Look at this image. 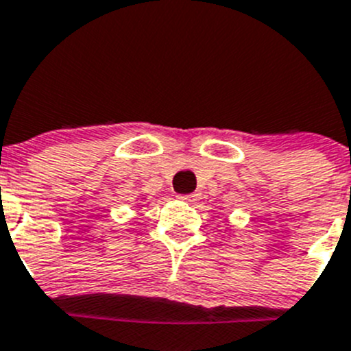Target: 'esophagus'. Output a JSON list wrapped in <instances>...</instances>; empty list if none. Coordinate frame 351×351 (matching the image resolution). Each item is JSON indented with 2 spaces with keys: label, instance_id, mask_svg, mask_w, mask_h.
Instances as JSON below:
<instances>
[{
  "label": "esophagus",
  "instance_id": "esophagus-1",
  "mask_svg": "<svg viewBox=\"0 0 351 351\" xmlns=\"http://www.w3.org/2000/svg\"><path fill=\"white\" fill-rule=\"evenodd\" d=\"M180 199L185 202H191V204H194V202L199 201V195L197 194H186V195H180Z\"/></svg>",
  "mask_w": 351,
  "mask_h": 351
}]
</instances>
